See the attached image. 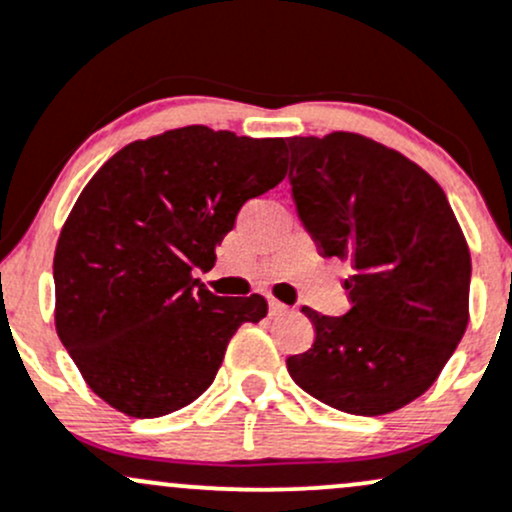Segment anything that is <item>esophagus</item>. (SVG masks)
<instances>
[{
	"label": "esophagus",
	"instance_id": "esophagus-1",
	"mask_svg": "<svg viewBox=\"0 0 512 512\" xmlns=\"http://www.w3.org/2000/svg\"><path fill=\"white\" fill-rule=\"evenodd\" d=\"M289 306L287 304H282V301H277V299H270V314L272 316H279V314H284V311H287Z\"/></svg>",
	"mask_w": 512,
	"mask_h": 512
}]
</instances>
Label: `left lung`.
<instances>
[{
	"label": "left lung",
	"instance_id": "left-lung-1",
	"mask_svg": "<svg viewBox=\"0 0 512 512\" xmlns=\"http://www.w3.org/2000/svg\"><path fill=\"white\" fill-rule=\"evenodd\" d=\"M297 213L324 257L351 267V309L321 316L314 346L287 358L301 390L378 417L434 385L469 324L471 255L446 193L363 134L287 139Z\"/></svg>",
	"mask_w": 512,
	"mask_h": 512
}]
</instances>
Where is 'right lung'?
Instances as JSON below:
<instances>
[{
    "mask_svg": "<svg viewBox=\"0 0 512 512\" xmlns=\"http://www.w3.org/2000/svg\"><path fill=\"white\" fill-rule=\"evenodd\" d=\"M284 139L191 125L107 159L75 201L53 257L56 331L90 390L152 419L211 387L267 301L215 297L208 270L242 203L284 179Z\"/></svg>",
    "mask_w": 512,
    "mask_h": 512,
    "instance_id": "right-lung-1",
    "label": "right lung"
}]
</instances>
